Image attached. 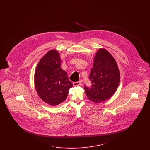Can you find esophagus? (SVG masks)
<instances>
[{
  "label": "esophagus",
  "instance_id": "obj_1",
  "mask_svg": "<svg viewBox=\"0 0 150 150\" xmlns=\"http://www.w3.org/2000/svg\"><path fill=\"white\" fill-rule=\"evenodd\" d=\"M73 85L75 86H81V81H78V82H75L73 83Z\"/></svg>",
  "mask_w": 150,
  "mask_h": 150
}]
</instances>
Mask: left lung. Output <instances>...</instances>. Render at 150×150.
<instances>
[{
	"mask_svg": "<svg viewBox=\"0 0 150 150\" xmlns=\"http://www.w3.org/2000/svg\"><path fill=\"white\" fill-rule=\"evenodd\" d=\"M92 86H85L88 98L95 103L110 99L120 82V71L112 56L104 48H100L94 57L93 68L89 75Z\"/></svg>",
	"mask_w": 150,
	"mask_h": 150,
	"instance_id": "1",
	"label": "left lung"
}]
</instances>
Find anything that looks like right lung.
<instances>
[{
	"instance_id": "obj_1",
	"label": "right lung",
	"mask_w": 150,
	"mask_h": 150,
	"mask_svg": "<svg viewBox=\"0 0 150 150\" xmlns=\"http://www.w3.org/2000/svg\"><path fill=\"white\" fill-rule=\"evenodd\" d=\"M61 64L59 53L56 50H50L40 59L35 71L37 93L44 102L52 106L65 100L69 89L73 86Z\"/></svg>"
}]
</instances>
